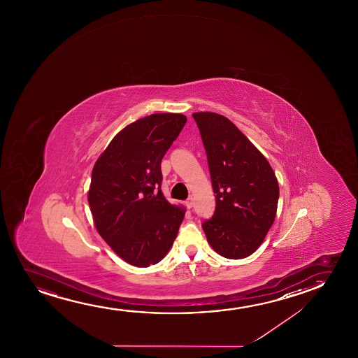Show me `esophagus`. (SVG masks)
Returning a JSON list of instances; mask_svg holds the SVG:
<instances>
[{
  "label": "esophagus",
  "instance_id": "esophagus-1",
  "mask_svg": "<svg viewBox=\"0 0 358 358\" xmlns=\"http://www.w3.org/2000/svg\"><path fill=\"white\" fill-rule=\"evenodd\" d=\"M193 206H194V201H193V196H189V198L187 199L186 206L187 208H188V209H192V208H193Z\"/></svg>",
  "mask_w": 358,
  "mask_h": 358
}]
</instances>
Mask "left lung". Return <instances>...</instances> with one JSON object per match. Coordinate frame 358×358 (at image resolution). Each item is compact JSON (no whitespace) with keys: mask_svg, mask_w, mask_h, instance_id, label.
I'll return each instance as SVG.
<instances>
[{"mask_svg":"<svg viewBox=\"0 0 358 358\" xmlns=\"http://www.w3.org/2000/svg\"><path fill=\"white\" fill-rule=\"evenodd\" d=\"M206 148L216 206L201 224L217 255L242 259L255 253L274 222L279 183L264 155L229 118L193 113Z\"/></svg>","mask_w":358,"mask_h":358,"instance_id":"1","label":"left lung"}]
</instances>
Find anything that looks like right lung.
I'll list each match as a JSON object with an SVG mask.
<instances>
[{
  "mask_svg": "<svg viewBox=\"0 0 358 358\" xmlns=\"http://www.w3.org/2000/svg\"><path fill=\"white\" fill-rule=\"evenodd\" d=\"M181 113H152L117 133L92 172L88 201L94 224L128 264H157L185 217L162 192V160L185 127Z\"/></svg>",
  "mask_w": 358,
  "mask_h": 358,
  "instance_id": "right-lung-1",
  "label": "right lung"
}]
</instances>
